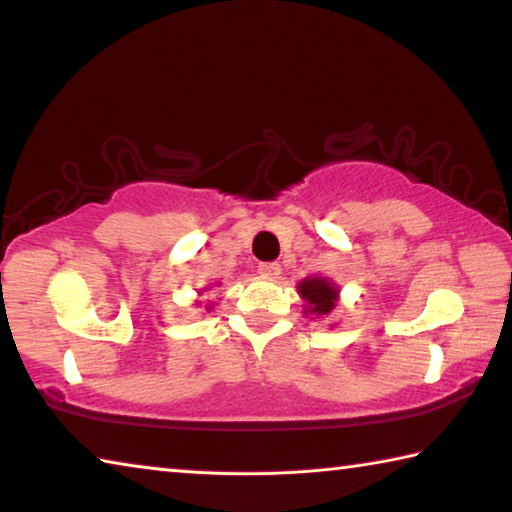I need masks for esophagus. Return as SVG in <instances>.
<instances>
[{
    "mask_svg": "<svg viewBox=\"0 0 512 512\" xmlns=\"http://www.w3.org/2000/svg\"><path fill=\"white\" fill-rule=\"evenodd\" d=\"M257 271L262 273V275H266V277H277V275H280L282 268H280V264H277V262H262V264H259Z\"/></svg>",
    "mask_w": 512,
    "mask_h": 512,
    "instance_id": "esophagus-1",
    "label": "esophagus"
}]
</instances>
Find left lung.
I'll return each instance as SVG.
<instances>
[{
  "label": "left lung",
  "instance_id": "obj_1",
  "mask_svg": "<svg viewBox=\"0 0 512 512\" xmlns=\"http://www.w3.org/2000/svg\"><path fill=\"white\" fill-rule=\"evenodd\" d=\"M298 293L302 298L307 300V309L311 314L316 316H327L332 314V309L336 307V296H339V291H336L332 284L323 277H309V280H302L298 284Z\"/></svg>",
  "mask_w": 512,
  "mask_h": 512
}]
</instances>
